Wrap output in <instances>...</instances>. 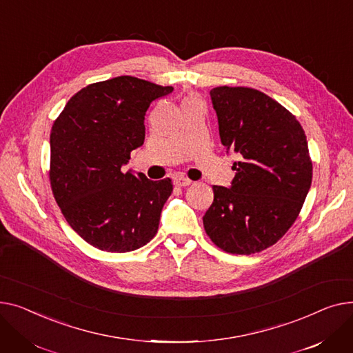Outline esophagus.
I'll list each match as a JSON object with an SVG mask.
<instances>
[{"instance_id": "34e87169", "label": "esophagus", "mask_w": 353, "mask_h": 353, "mask_svg": "<svg viewBox=\"0 0 353 353\" xmlns=\"http://www.w3.org/2000/svg\"><path fill=\"white\" fill-rule=\"evenodd\" d=\"M191 179H188V178H183V176H176L175 179H174V183L176 185V186H188V185H191Z\"/></svg>"}]
</instances>
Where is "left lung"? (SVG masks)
I'll return each mask as SVG.
<instances>
[{
  "instance_id": "8db88e82",
  "label": "left lung",
  "mask_w": 353,
  "mask_h": 353,
  "mask_svg": "<svg viewBox=\"0 0 353 353\" xmlns=\"http://www.w3.org/2000/svg\"><path fill=\"white\" fill-rule=\"evenodd\" d=\"M210 95L221 142L239 161L230 188L212 186L205 231L225 252H261L291 228L310 188L306 135L291 112L258 90L216 87Z\"/></svg>"
}]
</instances>
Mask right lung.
Masks as SVG:
<instances>
[{
    "label": "right lung",
    "mask_w": 353,
    "mask_h": 353,
    "mask_svg": "<svg viewBox=\"0 0 353 353\" xmlns=\"http://www.w3.org/2000/svg\"><path fill=\"white\" fill-rule=\"evenodd\" d=\"M172 91L135 77H115L78 91L54 122V198L72 230L98 250L135 251L158 231L171 179L151 181L122 167L143 143L151 102Z\"/></svg>",
    "instance_id": "1"
}]
</instances>
